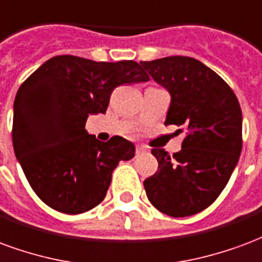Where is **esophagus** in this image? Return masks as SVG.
Returning a JSON list of instances; mask_svg holds the SVG:
<instances>
[{"label":"esophagus","mask_w":262,"mask_h":262,"mask_svg":"<svg viewBox=\"0 0 262 262\" xmlns=\"http://www.w3.org/2000/svg\"><path fill=\"white\" fill-rule=\"evenodd\" d=\"M144 152H146V149H145L144 146H137V154H144Z\"/></svg>","instance_id":"obj_1"}]
</instances>
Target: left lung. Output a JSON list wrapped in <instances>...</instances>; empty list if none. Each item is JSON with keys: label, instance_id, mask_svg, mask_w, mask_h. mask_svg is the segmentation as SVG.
Here are the masks:
<instances>
[{"label": "left lung", "instance_id": "1", "mask_svg": "<svg viewBox=\"0 0 262 262\" xmlns=\"http://www.w3.org/2000/svg\"><path fill=\"white\" fill-rule=\"evenodd\" d=\"M155 81L170 92L165 125L186 133L181 150L173 156L152 149L159 167L144 181L148 200L169 216L204 211L228 184L237 165L242 108L232 88L215 71L191 57L141 61Z\"/></svg>", "mask_w": 262, "mask_h": 262}]
</instances>
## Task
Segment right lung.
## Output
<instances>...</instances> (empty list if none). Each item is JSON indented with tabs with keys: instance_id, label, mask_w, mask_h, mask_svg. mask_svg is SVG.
Listing matches in <instances>:
<instances>
[{
	"instance_id": "add662e5",
	"label": "right lung",
	"mask_w": 262,
	"mask_h": 262,
	"mask_svg": "<svg viewBox=\"0 0 262 262\" xmlns=\"http://www.w3.org/2000/svg\"><path fill=\"white\" fill-rule=\"evenodd\" d=\"M148 79L135 61L57 55L20 85L13 103V150L46 205L76 215L104 200L113 170L120 160L133 159L135 146L118 135L102 142L85 124L91 114L106 113L116 88Z\"/></svg>"
}]
</instances>
